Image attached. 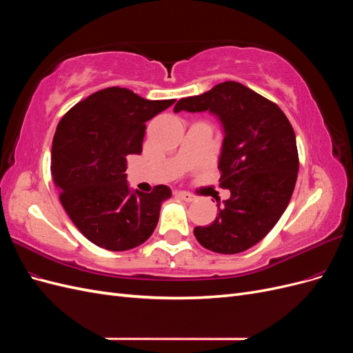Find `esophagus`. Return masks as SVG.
<instances>
[{"instance_id":"34e87169","label":"esophagus","mask_w":353,"mask_h":353,"mask_svg":"<svg viewBox=\"0 0 353 353\" xmlns=\"http://www.w3.org/2000/svg\"><path fill=\"white\" fill-rule=\"evenodd\" d=\"M178 197H179V199H183V200H184V201H187V203L193 201V200L196 199L194 196H191V194L185 193V191H179V193H178Z\"/></svg>"}]
</instances>
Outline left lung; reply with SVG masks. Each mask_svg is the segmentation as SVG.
<instances>
[{
  "mask_svg": "<svg viewBox=\"0 0 353 353\" xmlns=\"http://www.w3.org/2000/svg\"><path fill=\"white\" fill-rule=\"evenodd\" d=\"M183 110L218 117L223 132L219 185L231 191L222 206L216 200L215 221L196 227L194 236L216 253L248 250L274 228L292 199L299 172L293 128L275 103L234 81L181 99L174 112Z\"/></svg>",
  "mask_w": 353,
  "mask_h": 353,
  "instance_id": "obj_1",
  "label": "left lung"
}]
</instances>
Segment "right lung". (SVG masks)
Returning a JSON list of instances; mask_svg holds the SVG:
<instances>
[{
    "mask_svg": "<svg viewBox=\"0 0 353 353\" xmlns=\"http://www.w3.org/2000/svg\"><path fill=\"white\" fill-rule=\"evenodd\" d=\"M174 103L112 87L79 101L59 122L52 181L72 222L99 248L130 250L153 234L172 191L166 185L152 193L130 188L126 156L141 154L145 122Z\"/></svg>",
    "mask_w": 353,
    "mask_h": 353,
    "instance_id": "right-lung-1",
    "label": "right lung"
}]
</instances>
